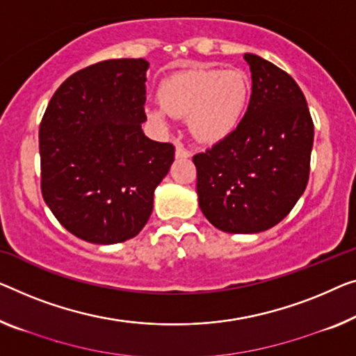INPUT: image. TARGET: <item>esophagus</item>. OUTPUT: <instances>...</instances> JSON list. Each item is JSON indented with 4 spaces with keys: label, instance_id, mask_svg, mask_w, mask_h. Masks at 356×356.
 Listing matches in <instances>:
<instances>
[{
    "label": "esophagus",
    "instance_id": "obj_1",
    "mask_svg": "<svg viewBox=\"0 0 356 356\" xmlns=\"http://www.w3.org/2000/svg\"><path fill=\"white\" fill-rule=\"evenodd\" d=\"M192 156V153H190L187 148H184L180 144L176 145V158H180V160H185V158H190Z\"/></svg>",
    "mask_w": 356,
    "mask_h": 356
}]
</instances>
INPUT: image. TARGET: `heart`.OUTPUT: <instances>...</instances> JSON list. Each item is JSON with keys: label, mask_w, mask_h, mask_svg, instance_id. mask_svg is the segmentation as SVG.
<instances>
[{"label": "heart", "mask_w": 356, "mask_h": 356, "mask_svg": "<svg viewBox=\"0 0 356 356\" xmlns=\"http://www.w3.org/2000/svg\"><path fill=\"white\" fill-rule=\"evenodd\" d=\"M251 79L229 68H192L164 78L156 91L161 108H147L158 129L169 127L168 115L188 118V129L203 144H219L238 129L251 102Z\"/></svg>", "instance_id": "b5f03b06"}]
</instances>
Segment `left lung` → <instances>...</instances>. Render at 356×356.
Instances as JSON below:
<instances>
[{
	"label": "left lung",
	"mask_w": 356,
	"mask_h": 356,
	"mask_svg": "<svg viewBox=\"0 0 356 356\" xmlns=\"http://www.w3.org/2000/svg\"><path fill=\"white\" fill-rule=\"evenodd\" d=\"M252 95L241 124L193 156L198 204L216 229L259 233L289 214L309 182L314 121L288 73L245 54Z\"/></svg>",
	"instance_id": "1"
}]
</instances>
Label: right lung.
Returning a JSON list of instances; mask_svg holds the SVG:
<instances>
[{"label":"right lung","mask_w":356,"mask_h":356,"mask_svg":"<svg viewBox=\"0 0 356 356\" xmlns=\"http://www.w3.org/2000/svg\"><path fill=\"white\" fill-rule=\"evenodd\" d=\"M144 59H111L73 73L40 126L41 192L62 227L94 245L134 238L174 161L144 134Z\"/></svg>","instance_id":"add662e5"}]
</instances>
